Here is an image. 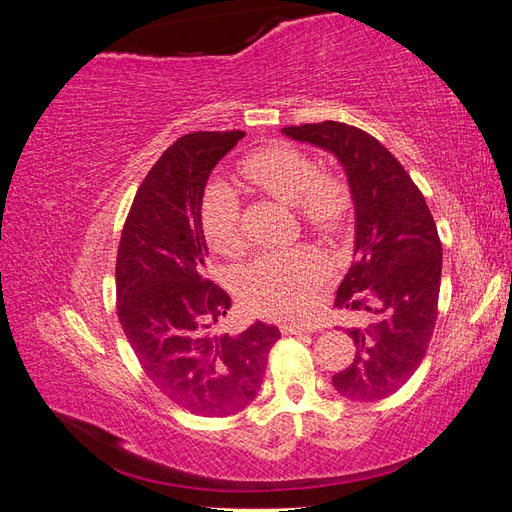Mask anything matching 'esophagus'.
Here are the masks:
<instances>
[{
  "label": "esophagus",
  "mask_w": 512,
  "mask_h": 512,
  "mask_svg": "<svg viewBox=\"0 0 512 512\" xmlns=\"http://www.w3.org/2000/svg\"><path fill=\"white\" fill-rule=\"evenodd\" d=\"M314 329L312 327H305V324H294V322H288V324H282V333L284 335H301V333H312Z\"/></svg>",
  "instance_id": "1"
}]
</instances>
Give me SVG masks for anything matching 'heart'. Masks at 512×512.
<instances>
[{
	"label": "heart",
	"mask_w": 512,
	"mask_h": 512,
	"mask_svg": "<svg viewBox=\"0 0 512 512\" xmlns=\"http://www.w3.org/2000/svg\"><path fill=\"white\" fill-rule=\"evenodd\" d=\"M241 175L262 192L297 207L305 228L333 237L344 230L350 194L344 181L318 173V164L303 151L275 145L260 149L241 162ZM200 222L209 243L224 256H237L245 235L237 194L215 183L203 196ZM327 277L322 256L309 245L262 252L241 269L237 286L245 305L271 318L297 316L312 303L316 288Z\"/></svg>",
	"instance_id": "heart-1"
}]
</instances>
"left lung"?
<instances>
[{"label": "left lung", "instance_id": "1", "mask_svg": "<svg viewBox=\"0 0 512 512\" xmlns=\"http://www.w3.org/2000/svg\"><path fill=\"white\" fill-rule=\"evenodd\" d=\"M282 132L329 149L344 164L356 213L354 260L333 307L350 314L352 363L333 376L337 393L378 401L423 363L438 318L442 243L423 192L378 138L339 121Z\"/></svg>", "mask_w": 512, "mask_h": 512}]
</instances>
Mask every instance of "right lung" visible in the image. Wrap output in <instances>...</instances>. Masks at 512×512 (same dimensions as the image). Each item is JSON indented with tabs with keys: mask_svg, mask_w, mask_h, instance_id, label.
Instances as JSON below:
<instances>
[{
	"mask_svg": "<svg viewBox=\"0 0 512 512\" xmlns=\"http://www.w3.org/2000/svg\"><path fill=\"white\" fill-rule=\"evenodd\" d=\"M245 132H192L170 145L138 188L117 250V316L147 378L198 416H230L256 399L273 324L226 333L224 288L207 280L200 222L205 185Z\"/></svg>",
	"mask_w": 512,
	"mask_h": 512,
	"instance_id": "obj_1",
	"label": "right lung"
}]
</instances>
